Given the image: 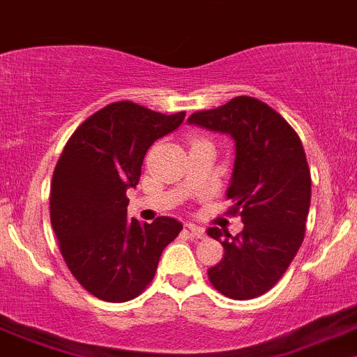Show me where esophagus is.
Here are the masks:
<instances>
[{"label":"esophagus","mask_w":357,"mask_h":357,"mask_svg":"<svg viewBox=\"0 0 357 357\" xmlns=\"http://www.w3.org/2000/svg\"><path fill=\"white\" fill-rule=\"evenodd\" d=\"M186 229L190 231L192 236H195V238H204L206 236V231H204V227H199L195 226V224H186Z\"/></svg>","instance_id":"1"}]
</instances>
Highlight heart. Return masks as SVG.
Here are the masks:
<instances>
[{"mask_svg":"<svg viewBox=\"0 0 357 357\" xmlns=\"http://www.w3.org/2000/svg\"><path fill=\"white\" fill-rule=\"evenodd\" d=\"M197 142H201V140H197Z\"/></svg>","mask_w":357,"mask_h":357,"instance_id":"obj_1","label":"heart"}]
</instances>
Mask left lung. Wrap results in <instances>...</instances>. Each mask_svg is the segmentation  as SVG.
Returning a JSON list of instances; mask_svg holds the SVG:
<instances>
[{
	"label": "left lung",
	"instance_id": "left-lung-1",
	"mask_svg": "<svg viewBox=\"0 0 357 357\" xmlns=\"http://www.w3.org/2000/svg\"><path fill=\"white\" fill-rule=\"evenodd\" d=\"M188 123L234 140L227 199L243 229L236 236L208 229L224 247V258L208 268V278L234 301L259 297L282 278L304 240L311 176L303 142L278 112L249 96L195 112Z\"/></svg>",
	"mask_w": 357,
	"mask_h": 357
}]
</instances>
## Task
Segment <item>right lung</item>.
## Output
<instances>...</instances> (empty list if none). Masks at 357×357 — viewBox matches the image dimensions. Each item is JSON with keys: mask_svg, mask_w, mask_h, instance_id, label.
<instances>
[{"mask_svg": "<svg viewBox=\"0 0 357 357\" xmlns=\"http://www.w3.org/2000/svg\"><path fill=\"white\" fill-rule=\"evenodd\" d=\"M131 101L101 108L73 133L51 181V226L76 281L107 303L139 297L160 256L183 229L171 217L153 224L128 218V188L139 185L147 149L181 126Z\"/></svg>", "mask_w": 357, "mask_h": 357, "instance_id": "1", "label": "right lung"}]
</instances>
